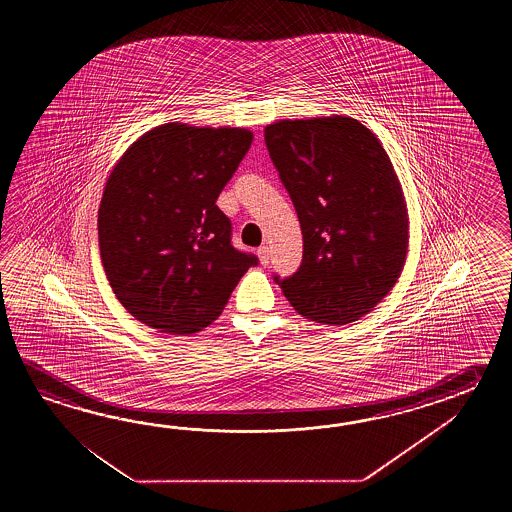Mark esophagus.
Instances as JSON below:
<instances>
[{"label": "esophagus", "instance_id": "esophagus-1", "mask_svg": "<svg viewBox=\"0 0 512 512\" xmlns=\"http://www.w3.org/2000/svg\"><path fill=\"white\" fill-rule=\"evenodd\" d=\"M258 258H260L261 265H267V263H269V260H271V251H269L267 245H261L260 249H258Z\"/></svg>", "mask_w": 512, "mask_h": 512}]
</instances>
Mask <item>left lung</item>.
I'll return each mask as SVG.
<instances>
[{"label":"left lung","instance_id":"1","mask_svg":"<svg viewBox=\"0 0 512 512\" xmlns=\"http://www.w3.org/2000/svg\"><path fill=\"white\" fill-rule=\"evenodd\" d=\"M293 199L304 260L278 280L298 315L344 326L368 315L401 278L410 243L403 186L382 142L360 120L329 115L265 126Z\"/></svg>","mask_w":512,"mask_h":512}]
</instances>
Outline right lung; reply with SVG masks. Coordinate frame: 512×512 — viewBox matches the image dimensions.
Wrapping results in <instances>:
<instances>
[{
  "mask_svg": "<svg viewBox=\"0 0 512 512\" xmlns=\"http://www.w3.org/2000/svg\"><path fill=\"white\" fill-rule=\"evenodd\" d=\"M252 131L168 122L122 153L98 208V245L109 285L139 322L192 335L218 318L256 265L230 243L216 205Z\"/></svg>",
  "mask_w": 512,
  "mask_h": 512,
  "instance_id": "obj_1",
  "label": "right lung"
}]
</instances>
